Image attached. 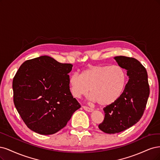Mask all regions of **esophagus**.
<instances>
[{
    "label": "esophagus",
    "mask_w": 160,
    "mask_h": 160,
    "mask_svg": "<svg viewBox=\"0 0 160 160\" xmlns=\"http://www.w3.org/2000/svg\"><path fill=\"white\" fill-rule=\"evenodd\" d=\"M82 108H84V110H86V111H87V112H92V111L94 110L93 108L87 107V106H82Z\"/></svg>",
    "instance_id": "esophagus-1"
}]
</instances>
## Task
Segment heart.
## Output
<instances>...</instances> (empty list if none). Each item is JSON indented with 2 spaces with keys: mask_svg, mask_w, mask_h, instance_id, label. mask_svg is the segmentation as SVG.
Instances as JSON below:
<instances>
[{
  "mask_svg": "<svg viewBox=\"0 0 160 160\" xmlns=\"http://www.w3.org/2000/svg\"><path fill=\"white\" fill-rule=\"evenodd\" d=\"M127 80L125 70L119 66L92 65L80 75L72 74L69 85L72 96L77 98L92 95L91 99L101 106L114 104L122 94Z\"/></svg>",
  "mask_w": 160,
  "mask_h": 160,
  "instance_id": "obj_1",
  "label": "heart"
}]
</instances>
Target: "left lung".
<instances>
[{
    "label": "left lung",
    "mask_w": 160,
    "mask_h": 160,
    "mask_svg": "<svg viewBox=\"0 0 160 160\" xmlns=\"http://www.w3.org/2000/svg\"><path fill=\"white\" fill-rule=\"evenodd\" d=\"M118 65L127 70L129 80L122 94L114 104L104 109V119L98 125L107 133L127 130L140 121L149 95L147 71L138 60L127 56H116Z\"/></svg>",
    "instance_id": "1"
}]
</instances>
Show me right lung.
<instances>
[{"mask_svg": "<svg viewBox=\"0 0 160 160\" xmlns=\"http://www.w3.org/2000/svg\"><path fill=\"white\" fill-rule=\"evenodd\" d=\"M72 66L42 56L20 66L12 81L13 101L31 130L42 135L58 132L81 107L70 90Z\"/></svg>", "mask_w": 160, "mask_h": 160, "instance_id": "add662e5", "label": "right lung"}]
</instances>
